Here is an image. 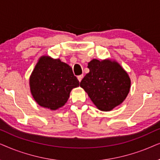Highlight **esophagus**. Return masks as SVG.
I'll return each mask as SVG.
<instances>
[{
    "label": "esophagus",
    "mask_w": 160,
    "mask_h": 160,
    "mask_svg": "<svg viewBox=\"0 0 160 160\" xmlns=\"http://www.w3.org/2000/svg\"><path fill=\"white\" fill-rule=\"evenodd\" d=\"M82 78H83V74H80V75L78 76V80H79V81H80V82L81 81Z\"/></svg>",
    "instance_id": "34e87169"
}]
</instances>
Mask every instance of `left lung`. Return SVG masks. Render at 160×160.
Instances as JSON below:
<instances>
[{
  "label": "left lung",
  "instance_id": "obj_1",
  "mask_svg": "<svg viewBox=\"0 0 160 160\" xmlns=\"http://www.w3.org/2000/svg\"><path fill=\"white\" fill-rule=\"evenodd\" d=\"M89 72L80 86L88 93L94 105L102 111H110L120 105L130 91L131 80L116 60L92 59L88 63Z\"/></svg>",
  "mask_w": 160,
  "mask_h": 160
}]
</instances>
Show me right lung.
Wrapping results in <instances>:
<instances>
[{"instance_id":"right-lung-1","label":"right lung","mask_w":160,"mask_h":160,"mask_svg":"<svg viewBox=\"0 0 160 160\" xmlns=\"http://www.w3.org/2000/svg\"><path fill=\"white\" fill-rule=\"evenodd\" d=\"M80 82L72 68L59 58L42 55L29 78L30 90L38 105L51 110L63 107Z\"/></svg>"}]
</instances>
